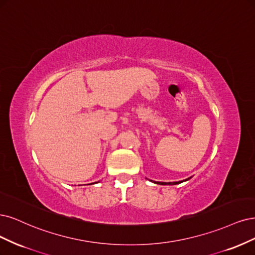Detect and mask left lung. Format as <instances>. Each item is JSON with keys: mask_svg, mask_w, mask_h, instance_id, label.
I'll return each instance as SVG.
<instances>
[{"mask_svg": "<svg viewBox=\"0 0 255 255\" xmlns=\"http://www.w3.org/2000/svg\"><path fill=\"white\" fill-rule=\"evenodd\" d=\"M190 179V178H188ZM188 179H185L184 181H187ZM181 182H183V181H179V182H161V184H163V185H166V184H169V185H175V184H179V183H181Z\"/></svg>", "mask_w": 255, "mask_h": 255, "instance_id": "1", "label": "left lung"}]
</instances>
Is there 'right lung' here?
<instances>
[{
  "label": "right lung",
  "mask_w": 255,
  "mask_h": 255,
  "mask_svg": "<svg viewBox=\"0 0 255 255\" xmlns=\"http://www.w3.org/2000/svg\"><path fill=\"white\" fill-rule=\"evenodd\" d=\"M90 184H92V183H90Z\"/></svg>",
  "instance_id": "right-lung-1"
}]
</instances>
